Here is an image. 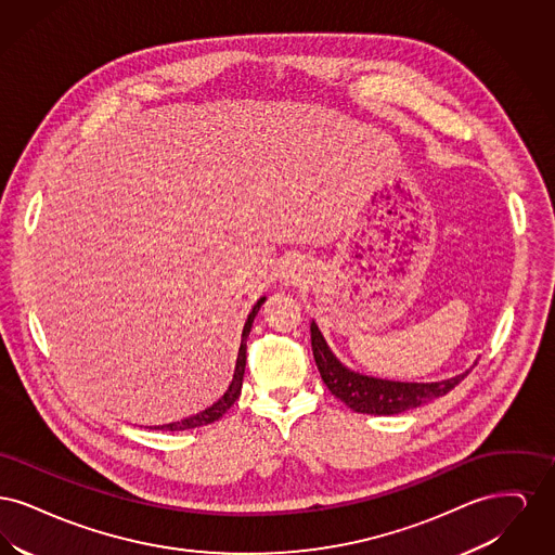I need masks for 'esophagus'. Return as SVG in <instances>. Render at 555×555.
<instances>
[{"label":"esophagus","mask_w":555,"mask_h":555,"mask_svg":"<svg viewBox=\"0 0 555 555\" xmlns=\"http://www.w3.org/2000/svg\"><path fill=\"white\" fill-rule=\"evenodd\" d=\"M299 276H301V270L297 268V264L291 262V264L285 266V270H283V281L285 283H297Z\"/></svg>","instance_id":"1"}]
</instances>
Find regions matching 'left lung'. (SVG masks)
<instances>
[{
	"label": "left lung",
	"instance_id": "left-lung-1",
	"mask_svg": "<svg viewBox=\"0 0 555 555\" xmlns=\"http://www.w3.org/2000/svg\"><path fill=\"white\" fill-rule=\"evenodd\" d=\"M310 333H312L314 360L324 385L333 396L341 399L347 408L360 414L391 416V414H401L405 410L418 408L423 403L449 393L470 372L466 370L462 374L451 376L448 380H437V383H401V380L376 378V376L360 374L344 366L324 341L314 320L310 324Z\"/></svg>",
	"mask_w": 555,
	"mask_h": 555
}]
</instances>
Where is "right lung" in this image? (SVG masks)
Listing matches in <instances>:
<instances>
[{
  "label": "right lung",
  "instance_id": "1",
  "mask_svg": "<svg viewBox=\"0 0 555 555\" xmlns=\"http://www.w3.org/2000/svg\"><path fill=\"white\" fill-rule=\"evenodd\" d=\"M266 297H260L258 304L251 308L249 317L245 320V326H243V333H241V347H238L237 366H235V374H233V380L227 389V393L220 397L216 403H211L208 410L195 414V416H189L181 423L162 424V426H154L156 430H186V428H195V426H204V424H211L218 418H222V414H227L231 410V405L237 401L241 396V385H243V374H245V351H247V337H249V331H251V324H254V318L258 314V310L262 308Z\"/></svg>",
  "mask_w": 555,
  "mask_h": 555
}]
</instances>
